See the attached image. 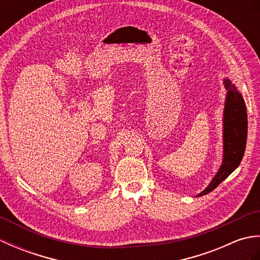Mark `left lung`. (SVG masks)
<instances>
[{
	"label": "left lung",
	"instance_id": "1",
	"mask_svg": "<svg viewBox=\"0 0 260 260\" xmlns=\"http://www.w3.org/2000/svg\"><path fill=\"white\" fill-rule=\"evenodd\" d=\"M227 95L223 109V156L218 172L209 185L197 197L206 196L213 191L223 180L239 167L247 142V109L242 95L229 78L223 79Z\"/></svg>",
	"mask_w": 260,
	"mask_h": 260
}]
</instances>
